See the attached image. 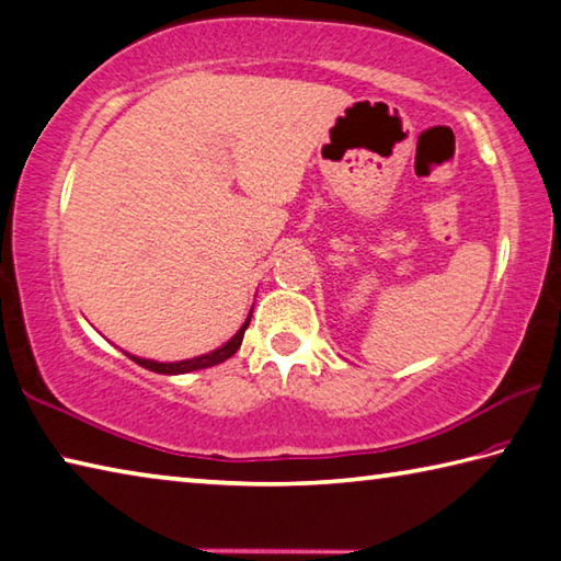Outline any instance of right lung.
I'll return each instance as SVG.
<instances>
[{"mask_svg":"<svg viewBox=\"0 0 561 561\" xmlns=\"http://www.w3.org/2000/svg\"><path fill=\"white\" fill-rule=\"evenodd\" d=\"M250 316H252V311H250ZM250 316H248V321L240 325V331H238L236 335H232V339H230L226 345H220V348L210 351V353H206V355H198V358H188V360H179V363H157V360L137 358V355H129V353H127V355H129V358L135 360L137 365H141V368H147V370H151V373H161V375H181V373H193V370L213 368V365L228 360L230 355L238 353L240 343H242V335H245L248 325H250Z\"/></svg>","mask_w":561,"mask_h":561,"instance_id":"right-lung-1","label":"right lung"}]
</instances>
